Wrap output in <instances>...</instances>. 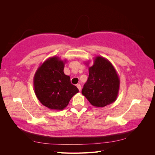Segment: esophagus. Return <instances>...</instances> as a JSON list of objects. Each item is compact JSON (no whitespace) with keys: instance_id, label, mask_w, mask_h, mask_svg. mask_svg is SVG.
<instances>
[{"instance_id":"esophagus-1","label":"esophagus","mask_w":155,"mask_h":155,"mask_svg":"<svg viewBox=\"0 0 155 155\" xmlns=\"http://www.w3.org/2000/svg\"><path fill=\"white\" fill-rule=\"evenodd\" d=\"M76 87L79 89V91H81V85H79V84H78V85H76Z\"/></svg>"}]
</instances>
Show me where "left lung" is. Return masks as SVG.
<instances>
[{
	"label": "left lung",
	"mask_w": 155,
	"mask_h": 155,
	"mask_svg": "<svg viewBox=\"0 0 155 155\" xmlns=\"http://www.w3.org/2000/svg\"><path fill=\"white\" fill-rule=\"evenodd\" d=\"M85 64L88 67L89 61ZM88 70L82 94L96 107H104L114 102L118 96L120 79L113 65L102 56H96Z\"/></svg>",
	"instance_id": "obj_1"
}]
</instances>
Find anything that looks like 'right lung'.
<instances>
[{
  "mask_svg": "<svg viewBox=\"0 0 155 155\" xmlns=\"http://www.w3.org/2000/svg\"><path fill=\"white\" fill-rule=\"evenodd\" d=\"M67 60L53 56L41 64L34 77V92L37 99L51 110H61L79 92L63 70Z\"/></svg>",
  "mask_w": 155,
  "mask_h": 155,
  "instance_id": "right-lung-1",
  "label": "right lung"
}]
</instances>
